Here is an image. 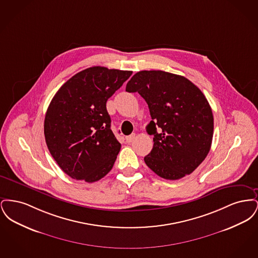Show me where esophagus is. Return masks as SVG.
Segmentation results:
<instances>
[{"instance_id":"1","label":"esophagus","mask_w":258,"mask_h":258,"mask_svg":"<svg viewBox=\"0 0 258 258\" xmlns=\"http://www.w3.org/2000/svg\"><path fill=\"white\" fill-rule=\"evenodd\" d=\"M135 134H133V135H128V136L125 137V141H126L127 143H131V142H133V141L135 140Z\"/></svg>"}]
</instances>
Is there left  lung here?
<instances>
[{
	"mask_svg": "<svg viewBox=\"0 0 258 258\" xmlns=\"http://www.w3.org/2000/svg\"><path fill=\"white\" fill-rule=\"evenodd\" d=\"M125 91L144 98L152 117L147 132L154 135V146L144 158L148 167L166 180L195 171L207 157L214 134L212 109L200 89L181 75L142 71Z\"/></svg>",
	"mask_w": 258,
	"mask_h": 258,
	"instance_id": "left-lung-1",
	"label": "left lung"
}]
</instances>
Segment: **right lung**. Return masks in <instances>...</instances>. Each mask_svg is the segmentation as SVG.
Returning a JSON list of instances; mask_svg holds the SVG:
<instances>
[{"label": "right lung", "mask_w": 258, "mask_h": 258, "mask_svg": "<svg viewBox=\"0 0 258 258\" xmlns=\"http://www.w3.org/2000/svg\"><path fill=\"white\" fill-rule=\"evenodd\" d=\"M132 74L92 67L74 75L52 98L44 119L46 145L73 179L93 183L112 169L121 144L111 131L106 101Z\"/></svg>", "instance_id": "1"}]
</instances>
